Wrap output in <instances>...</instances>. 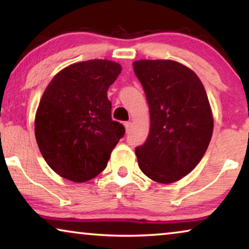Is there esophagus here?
<instances>
[{
  "label": "esophagus",
  "instance_id": "esophagus-1",
  "mask_svg": "<svg viewBox=\"0 0 249 249\" xmlns=\"http://www.w3.org/2000/svg\"><path fill=\"white\" fill-rule=\"evenodd\" d=\"M131 127H132V124L130 121H128V122H124V128H125V131L127 132H129L131 130Z\"/></svg>",
  "mask_w": 249,
  "mask_h": 249
}]
</instances>
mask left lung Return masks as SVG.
I'll return each instance as SVG.
<instances>
[{"label":"left lung","mask_w":249,"mask_h":249,"mask_svg":"<svg viewBox=\"0 0 249 249\" xmlns=\"http://www.w3.org/2000/svg\"><path fill=\"white\" fill-rule=\"evenodd\" d=\"M149 107L148 137L136 148L139 169L159 183H172L196 168L213 134V114L198 76L172 60L132 63Z\"/></svg>","instance_id":"8db88e82"}]
</instances>
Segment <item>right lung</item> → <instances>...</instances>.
<instances>
[{"label": "right lung", "instance_id": "add662e5", "mask_svg": "<svg viewBox=\"0 0 249 249\" xmlns=\"http://www.w3.org/2000/svg\"><path fill=\"white\" fill-rule=\"evenodd\" d=\"M122 68L110 60L77 62L59 71L35 115V136L50 168L64 179L85 182L107 168L124 127L111 118L107 89Z\"/></svg>", "mask_w": 249, "mask_h": 249}]
</instances>
